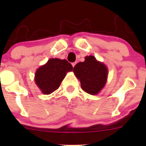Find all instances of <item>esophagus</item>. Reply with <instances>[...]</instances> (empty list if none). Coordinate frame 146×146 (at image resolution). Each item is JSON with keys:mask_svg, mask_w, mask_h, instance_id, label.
Masks as SVG:
<instances>
[{"mask_svg": "<svg viewBox=\"0 0 146 146\" xmlns=\"http://www.w3.org/2000/svg\"><path fill=\"white\" fill-rule=\"evenodd\" d=\"M75 64H76V62H73V63H72V66H73V67H74Z\"/></svg>", "mask_w": 146, "mask_h": 146, "instance_id": "34e87169", "label": "esophagus"}]
</instances>
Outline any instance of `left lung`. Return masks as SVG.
<instances>
[{
    "mask_svg": "<svg viewBox=\"0 0 146 146\" xmlns=\"http://www.w3.org/2000/svg\"><path fill=\"white\" fill-rule=\"evenodd\" d=\"M73 72L80 80L82 90L88 94L97 95L106 82L108 69L94 56H86L84 62L75 65Z\"/></svg>",
    "mask_w": 146,
    "mask_h": 146,
    "instance_id": "obj_1",
    "label": "left lung"
}]
</instances>
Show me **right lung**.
Segmentation results:
<instances>
[{
    "label": "right lung",
    "instance_id": "add662e5",
    "mask_svg": "<svg viewBox=\"0 0 146 146\" xmlns=\"http://www.w3.org/2000/svg\"><path fill=\"white\" fill-rule=\"evenodd\" d=\"M73 70L67 60L51 58L37 70L35 81L43 94L49 95L59 88L66 72Z\"/></svg>",
    "mask_w": 146,
    "mask_h": 146
}]
</instances>
